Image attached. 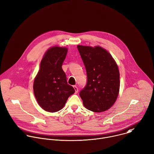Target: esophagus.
<instances>
[{
  "label": "esophagus",
  "mask_w": 154,
  "mask_h": 154,
  "mask_svg": "<svg viewBox=\"0 0 154 154\" xmlns=\"http://www.w3.org/2000/svg\"><path fill=\"white\" fill-rule=\"evenodd\" d=\"M73 88H74V89H75V93L76 94V93L78 92V87H77L76 85H74V86H73Z\"/></svg>",
  "instance_id": "obj_1"
}]
</instances>
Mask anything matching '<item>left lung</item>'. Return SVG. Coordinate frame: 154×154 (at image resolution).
Segmentation results:
<instances>
[{"instance_id":"obj_1","label":"left lung","mask_w":154,"mask_h":154,"mask_svg":"<svg viewBox=\"0 0 154 154\" xmlns=\"http://www.w3.org/2000/svg\"><path fill=\"white\" fill-rule=\"evenodd\" d=\"M77 48L87 76V84L79 92L83 104L91 111H105L112 106L119 94L118 66L109 53L100 46Z\"/></svg>"}]
</instances>
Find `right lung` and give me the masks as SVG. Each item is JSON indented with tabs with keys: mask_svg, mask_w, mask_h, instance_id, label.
Here are the masks:
<instances>
[{
	"mask_svg": "<svg viewBox=\"0 0 154 154\" xmlns=\"http://www.w3.org/2000/svg\"><path fill=\"white\" fill-rule=\"evenodd\" d=\"M67 49L55 46L44 55L34 79V93L37 102L45 111L54 112L61 109L69 97L75 93L69 85L62 69Z\"/></svg>",
	"mask_w": 154,
	"mask_h": 154,
	"instance_id": "obj_1",
	"label": "right lung"
}]
</instances>
